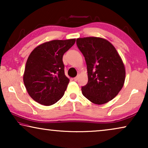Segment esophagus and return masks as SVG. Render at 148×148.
Masks as SVG:
<instances>
[{"mask_svg":"<svg viewBox=\"0 0 148 148\" xmlns=\"http://www.w3.org/2000/svg\"><path fill=\"white\" fill-rule=\"evenodd\" d=\"M77 79H78V77H77H77H74V78H73V80H74V81H75V82H76V81H77Z\"/></svg>","mask_w":148,"mask_h":148,"instance_id":"esophagus-1","label":"esophagus"}]
</instances>
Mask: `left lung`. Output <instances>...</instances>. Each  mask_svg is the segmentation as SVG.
Here are the masks:
<instances>
[{
	"label": "left lung",
	"mask_w": 148,
	"mask_h": 148,
	"mask_svg": "<svg viewBox=\"0 0 148 148\" xmlns=\"http://www.w3.org/2000/svg\"><path fill=\"white\" fill-rule=\"evenodd\" d=\"M77 45L84 54L88 82L82 88V94L96 104H104L116 97L125 80V67L114 46L99 37L77 39Z\"/></svg>",
	"instance_id": "8db88e82"
}]
</instances>
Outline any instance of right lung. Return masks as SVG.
I'll return each mask as SVG.
<instances>
[{
  "mask_svg": "<svg viewBox=\"0 0 148 148\" xmlns=\"http://www.w3.org/2000/svg\"><path fill=\"white\" fill-rule=\"evenodd\" d=\"M75 40L44 42L30 53L24 71L23 83L28 94L36 102L50 106L63 96L69 79L64 75L62 56Z\"/></svg>",
  "mask_w": 148,
  "mask_h": 148,
  "instance_id": "right-lung-1",
  "label": "right lung"
}]
</instances>
